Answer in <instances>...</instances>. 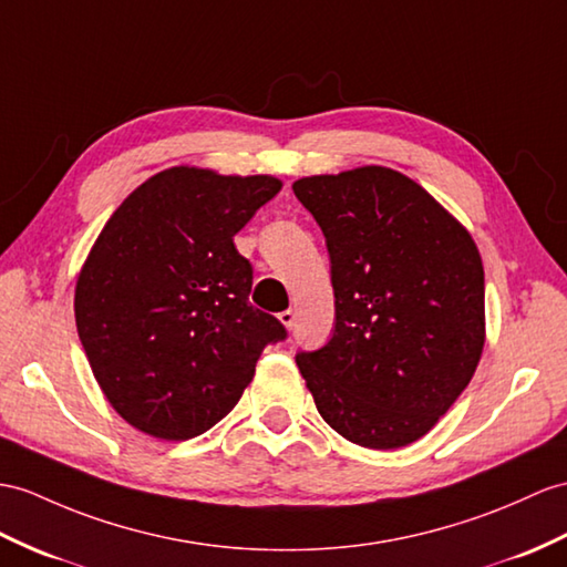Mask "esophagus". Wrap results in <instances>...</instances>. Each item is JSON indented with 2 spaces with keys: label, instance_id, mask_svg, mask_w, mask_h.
Here are the masks:
<instances>
[{
  "label": "esophagus",
  "instance_id": "obj_1",
  "mask_svg": "<svg viewBox=\"0 0 567 567\" xmlns=\"http://www.w3.org/2000/svg\"><path fill=\"white\" fill-rule=\"evenodd\" d=\"M279 322H281L286 329H293V324H296V312H293V310H284V312L279 315Z\"/></svg>",
  "mask_w": 567,
  "mask_h": 567
}]
</instances>
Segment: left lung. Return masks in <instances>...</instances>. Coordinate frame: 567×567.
Returning a JSON list of instances; mask_svg holds the SVG:
<instances>
[{
	"instance_id": "left-lung-1",
	"label": "left lung",
	"mask_w": 567,
	"mask_h": 567,
	"mask_svg": "<svg viewBox=\"0 0 567 567\" xmlns=\"http://www.w3.org/2000/svg\"><path fill=\"white\" fill-rule=\"evenodd\" d=\"M327 240L334 334L298 353L320 416L351 443H416L457 402L486 341L478 247L443 204L382 165L293 183Z\"/></svg>"
}]
</instances>
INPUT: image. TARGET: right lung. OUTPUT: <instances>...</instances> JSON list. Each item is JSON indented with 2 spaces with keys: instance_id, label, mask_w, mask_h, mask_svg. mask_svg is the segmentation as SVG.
<instances>
[{
  "instance_id": "obj_1",
  "label": "right lung",
  "mask_w": 567,
  "mask_h": 567,
  "mask_svg": "<svg viewBox=\"0 0 567 567\" xmlns=\"http://www.w3.org/2000/svg\"><path fill=\"white\" fill-rule=\"evenodd\" d=\"M279 189L271 175L175 165L136 187L95 238L76 279V331L110 406L136 431H209L267 343L286 339L250 306L252 267L233 243Z\"/></svg>"
}]
</instances>
